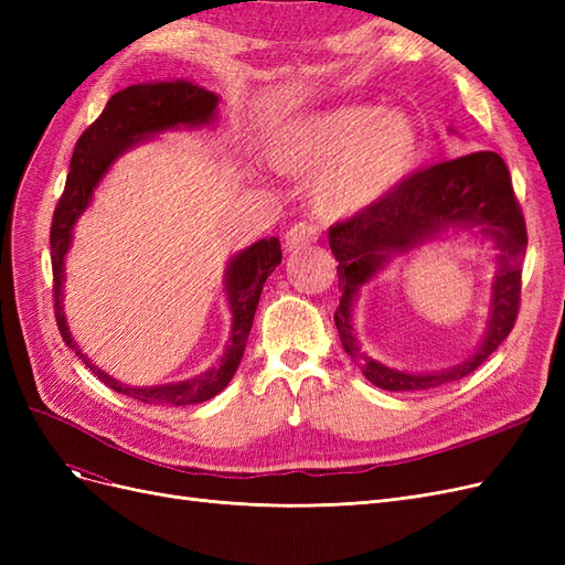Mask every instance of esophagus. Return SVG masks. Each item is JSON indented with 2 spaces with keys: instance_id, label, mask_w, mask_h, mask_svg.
<instances>
[{
  "instance_id": "obj_1",
  "label": "esophagus",
  "mask_w": 565,
  "mask_h": 565,
  "mask_svg": "<svg viewBox=\"0 0 565 565\" xmlns=\"http://www.w3.org/2000/svg\"><path fill=\"white\" fill-rule=\"evenodd\" d=\"M318 241V231L313 224H306V221H299L285 235V247L287 252H301L306 247H311Z\"/></svg>"
}]
</instances>
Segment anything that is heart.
<instances>
[{"label":"heart","instance_id":"heart-1","mask_svg":"<svg viewBox=\"0 0 565 565\" xmlns=\"http://www.w3.org/2000/svg\"><path fill=\"white\" fill-rule=\"evenodd\" d=\"M268 160L289 177L318 172L316 210L324 218H349L413 174L419 134L401 110L347 104L289 119L270 136Z\"/></svg>","mask_w":565,"mask_h":565}]
</instances>
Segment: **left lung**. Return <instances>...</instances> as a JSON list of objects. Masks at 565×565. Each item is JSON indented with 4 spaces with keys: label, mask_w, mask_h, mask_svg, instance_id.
Segmentation results:
<instances>
[{
    "label": "left lung",
    "mask_w": 565,
    "mask_h": 565,
    "mask_svg": "<svg viewBox=\"0 0 565 565\" xmlns=\"http://www.w3.org/2000/svg\"><path fill=\"white\" fill-rule=\"evenodd\" d=\"M450 227L478 230L499 249L489 328L482 344L467 362L438 373H405L374 362L352 334V303L360 287L393 255L435 239ZM525 247V218L509 169L498 152H469L422 169L374 207L330 228V249L339 262L341 289L334 324L344 351L365 377L384 391H424L467 377L514 328L521 306Z\"/></svg>",
    "instance_id": "left-lung-1"
}]
</instances>
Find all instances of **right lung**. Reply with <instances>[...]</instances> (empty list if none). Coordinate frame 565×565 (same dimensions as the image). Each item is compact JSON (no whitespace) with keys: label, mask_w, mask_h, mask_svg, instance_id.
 I'll list each match as a JSON object with an SVG mask.
<instances>
[{"label":"right lung","mask_w":565,"mask_h":565,"mask_svg":"<svg viewBox=\"0 0 565 565\" xmlns=\"http://www.w3.org/2000/svg\"><path fill=\"white\" fill-rule=\"evenodd\" d=\"M216 106L218 96L214 92L198 87L195 82L188 79L131 84V87L110 96L104 113H100L96 122L77 139L71 160V172H67L65 179V191L56 204L54 221H51L49 243L51 268H54V311L61 337L100 382L110 386L113 391L125 393V396L141 403L177 407L193 405L214 398L216 393L228 386L237 365L243 361L264 282L282 262L278 237L259 241L231 256L224 282L233 322L228 347L226 353L221 355V361L212 370L198 374V377L162 386H127L113 380L110 374H106L100 367H96L89 358L79 351L71 330H67L63 313L65 254L71 249L73 228L77 224V218L89 207L96 185L108 174V169L122 152L167 129L210 125L216 119Z\"/></svg>","instance_id":"right-lung-1"}]
</instances>
